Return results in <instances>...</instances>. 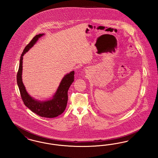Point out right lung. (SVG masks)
I'll return each instance as SVG.
<instances>
[{"label":"right lung","mask_w":158,"mask_h":158,"mask_svg":"<svg viewBox=\"0 0 158 158\" xmlns=\"http://www.w3.org/2000/svg\"><path fill=\"white\" fill-rule=\"evenodd\" d=\"M43 35H44V34H40L35 36L23 50L21 56L19 69L17 73V84L24 104L31 111L43 117L54 118L63 113L66 108L68 100V90L74 81L75 72L72 71L64 75L56 93L53 95V98L44 101H38L31 97L26 90L22 79L23 56Z\"/></svg>","instance_id":"right-lung-1"}]
</instances>
